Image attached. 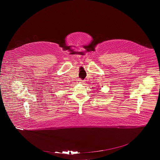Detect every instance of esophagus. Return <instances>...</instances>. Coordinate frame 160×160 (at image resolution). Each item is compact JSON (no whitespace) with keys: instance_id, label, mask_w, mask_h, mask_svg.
<instances>
[{"instance_id":"obj_1","label":"esophagus","mask_w":160,"mask_h":160,"mask_svg":"<svg viewBox=\"0 0 160 160\" xmlns=\"http://www.w3.org/2000/svg\"><path fill=\"white\" fill-rule=\"evenodd\" d=\"M84 82L83 80H82V79H79L78 80V83H83Z\"/></svg>"}]
</instances>
